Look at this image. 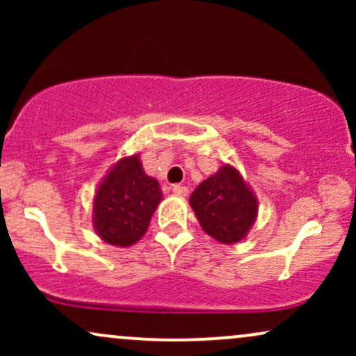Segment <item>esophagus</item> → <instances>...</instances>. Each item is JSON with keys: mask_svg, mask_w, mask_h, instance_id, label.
Masks as SVG:
<instances>
[{"mask_svg": "<svg viewBox=\"0 0 356 356\" xmlns=\"http://www.w3.org/2000/svg\"><path fill=\"white\" fill-rule=\"evenodd\" d=\"M172 192L175 195H181V197H186L187 194H189V189L184 186H179V184H175V186H172Z\"/></svg>", "mask_w": 356, "mask_h": 356, "instance_id": "34e87169", "label": "esophagus"}]
</instances>
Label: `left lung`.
<instances>
[{
  "mask_svg": "<svg viewBox=\"0 0 356 356\" xmlns=\"http://www.w3.org/2000/svg\"><path fill=\"white\" fill-rule=\"evenodd\" d=\"M189 202L204 232L222 244L243 241L257 218L256 194L229 164L199 184Z\"/></svg>",
  "mask_w": 356,
  "mask_h": 356,
  "instance_id": "8db88e82",
  "label": "left lung"
}]
</instances>
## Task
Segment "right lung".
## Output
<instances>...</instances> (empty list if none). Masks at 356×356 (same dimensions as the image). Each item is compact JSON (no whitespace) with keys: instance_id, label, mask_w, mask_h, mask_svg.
Returning <instances> with one entry per match:
<instances>
[{"instance_id":"right-lung-1","label":"right lung","mask_w":356,"mask_h":356,"mask_svg":"<svg viewBox=\"0 0 356 356\" xmlns=\"http://www.w3.org/2000/svg\"><path fill=\"white\" fill-rule=\"evenodd\" d=\"M161 201L159 181L144 172L140 155L120 159L97 187L92 212L95 232L112 246H132L149 229Z\"/></svg>"}]
</instances>
